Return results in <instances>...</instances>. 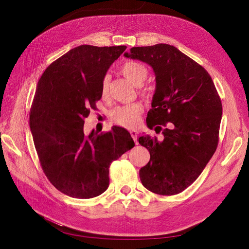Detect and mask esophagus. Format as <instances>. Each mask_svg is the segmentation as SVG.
<instances>
[{
	"mask_svg": "<svg viewBox=\"0 0 249 249\" xmlns=\"http://www.w3.org/2000/svg\"><path fill=\"white\" fill-rule=\"evenodd\" d=\"M130 134H131V136H132V138L134 139L135 143H136V144H138V141H137V136H138V132H137L136 130H130Z\"/></svg>",
	"mask_w": 249,
	"mask_h": 249,
	"instance_id": "esophagus-1",
	"label": "esophagus"
}]
</instances>
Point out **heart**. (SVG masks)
Returning <instances> with one entry per match:
<instances>
[{
	"label": "heart",
	"mask_w": 249,
	"mask_h": 249,
	"mask_svg": "<svg viewBox=\"0 0 249 249\" xmlns=\"http://www.w3.org/2000/svg\"><path fill=\"white\" fill-rule=\"evenodd\" d=\"M124 76L132 82L134 85H140L147 76V70L144 65L136 61H127L122 66ZM109 88V77H105L102 81L101 91L103 95H106ZM142 112L141 105L138 103L124 105L115 108L112 112V118L114 122L125 127H134L139 123L140 114Z\"/></svg>",
	"instance_id": "1"
}]
</instances>
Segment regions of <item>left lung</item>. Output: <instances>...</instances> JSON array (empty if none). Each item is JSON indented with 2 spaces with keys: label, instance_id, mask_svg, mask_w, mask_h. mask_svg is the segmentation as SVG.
<instances>
[{
  "label": "left lung",
  "instance_id": "8db88e82",
  "mask_svg": "<svg viewBox=\"0 0 249 249\" xmlns=\"http://www.w3.org/2000/svg\"><path fill=\"white\" fill-rule=\"evenodd\" d=\"M124 57L153 69L156 90L146 124L164 135L162 141L149 135L139 137L150 155L139 170L141 183L157 194L180 193L199 177L217 148L220 97L208 71L176 47H136Z\"/></svg>",
  "mask_w": 249,
  "mask_h": 249
}]
</instances>
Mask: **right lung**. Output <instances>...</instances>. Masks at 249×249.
Segmentation results:
<instances>
[{"label":"right lung","instance_id":"add662e5","mask_svg":"<svg viewBox=\"0 0 249 249\" xmlns=\"http://www.w3.org/2000/svg\"><path fill=\"white\" fill-rule=\"evenodd\" d=\"M125 46L84 44L44 71L30 110V129L44 175L71 197L92 198L107 190L110 164L135 143L124 127L84 133V119L101 100L102 81Z\"/></svg>","mask_w":249,"mask_h":249}]
</instances>
